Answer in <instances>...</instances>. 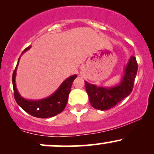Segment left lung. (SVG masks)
Listing matches in <instances>:
<instances>
[{
	"label": "left lung",
	"instance_id": "8db88e82",
	"mask_svg": "<svg viewBox=\"0 0 154 154\" xmlns=\"http://www.w3.org/2000/svg\"><path fill=\"white\" fill-rule=\"evenodd\" d=\"M137 72L135 56H130L125 68V74L118 85L113 87H98L85 81L91 106L98 110L105 111L116 105L131 93Z\"/></svg>",
	"mask_w": 154,
	"mask_h": 154
}]
</instances>
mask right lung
Wrapping results in <instances>:
<instances>
[{
	"label": "right lung",
	"instance_id": "obj_1",
	"mask_svg": "<svg viewBox=\"0 0 154 154\" xmlns=\"http://www.w3.org/2000/svg\"><path fill=\"white\" fill-rule=\"evenodd\" d=\"M31 46H29L24 49L22 54L29 50ZM19 60H20V57L19 58L17 66L12 75L14 98L17 104L26 113L38 118L52 117L62 112L68 101V97L71 91L72 82L77 77V75H74L70 76L69 77L65 79L61 83L59 88L52 95L47 98L40 100H27L23 98L22 95L19 94L16 86L15 79Z\"/></svg>",
	"mask_w": 154,
	"mask_h": 154
}]
</instances>
